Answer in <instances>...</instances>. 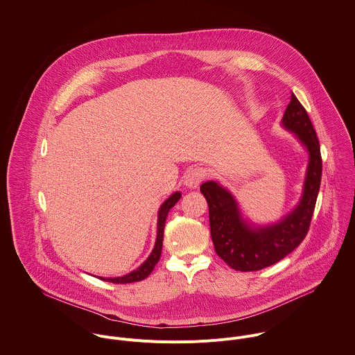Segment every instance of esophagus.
<instances>
[{"mask_svg":"<svg viewBox=\"0 0 355 355\" xmlns=\"http://www.w3.org/2000/svg\"><path fill=\"white\" fill-rule=\"evenodd\" d=\"M205 178H207V169L205 168H201V166L191 168L187 172L186 178H184V184L189 189H197Z\"/></svg>","mask_w":355,"mask_h":355,"instance_id":"obj_1","label":"esophagus"}]
</instances>
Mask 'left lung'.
I'll list each match as a JSON object with an SVG mask.
<instances>
[{
	"label": "left lung",
	"instance_id": "left-lung-1",
	"mask_svg": "<svg viewBox=\"0 0 355 355\" xmlns=\"http://www.w3.org/2000/svg\"><path fill=\"white\" fill-rule=\"evenodd\" d=\"M281 123L295 133L309 153L303 194L293 211L277 223L252 225L242 218L238 202L227 189L214 180L200 187L209 207L215 250L236 271H257L275 264L300 245L310 229L322 175L320 141L306 109L293 94Z\"/></svg>",
	"mask_w": 355,
	"mask_h": 355
}]
</instances>
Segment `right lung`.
Segmentation results:
<instances>
[{
    "label": "right lung",
    "instance_id": "right-lung-1",
    "mask_svg": "<svg viewBox=\"0 0 355 355\" xmlns=\"http://www.w3.org/2000/svg\"><path fill=\"white\" fill-rule=\"evenodd\" d=\"M182 194L179 191L173 193L159 208L158 211V222H157V239H155V245L154 249L151 250L150 256L146 259V261L137 267L136 270H133L132 272L122 275V277H116V278H103L101 277V279L107 281V282H113V284H130V282H137L141 281L144 278H147L150 275V272L154 270L155 264L159 260L161 256V250H162V239H164V227H165V222H166V216L168 212L171 211V208L175 207V204L180 200Z\"/></svg>",
    "mask_w": 355,
    "mask_h": 355
}]
</instances>
